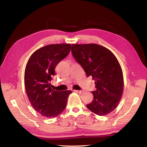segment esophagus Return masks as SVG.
Here are the masks:
<instances>
[{"label": "esophagus", "mask_w": 147, "mask_h": 147, "mask_svg": "<svg viewBox=\"0 0 147 147\" xmlns=\"http://www.w3.org/2000/svg\"><path fill=\"white\" fill-rule=\"evenodd\" d=\"M74 92H77V93H79V94H82V93L83 92V91H81V90H74Z\"/></svg>", "instance_id": "esophagus-1"}]
</instances>
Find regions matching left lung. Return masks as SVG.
<instances>
[{"label":"left lung","mask_w":147,"mask_h":147,"mask_svg":"<svg viewBox=\"0 0 147 147\" xmlns=\"http://www.w3.org/2000/svg\"><path fill=\"white\" fill-rule=\"evenodd\" d=\"M72 54L85 71L87 77L95 80L94 98L87 108L102 116L113 111L121 98L124 87L121 66L116 57L106 48L97 44H72Z\"/></svg>","instance_id":"8db88e82"}]
</instances>
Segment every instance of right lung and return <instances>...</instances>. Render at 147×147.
I'll use <instances>...</instances> for the list:
<instances>
[{
	"label": "right lung",
	"instance_id": "right-lung-1",
	"mask_svg": "<svg viewBox=\"0 0 147 147\" xmlns=\"http://www.w3.org/2000/svg\"><path fill=\"white\" fill-rule=\"evenodd\" d=\"M70 44H53L43 47L31 55L24 72V84L33 108L48 118H54L64 110L70 90H52L50 82L55 68L70 51Z\"/></svg>",
	"mask_w": 147,
	"mask_h": 147
}]
</instances>
